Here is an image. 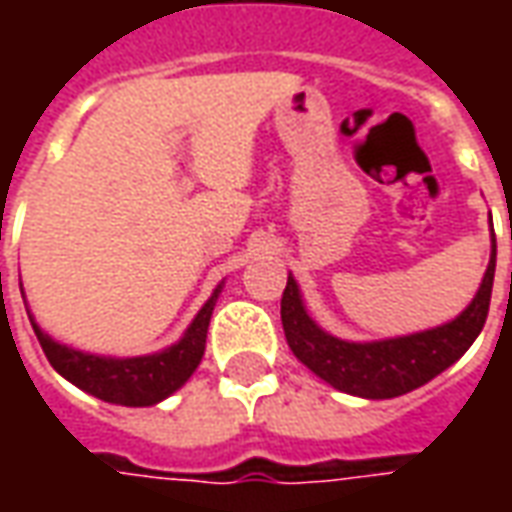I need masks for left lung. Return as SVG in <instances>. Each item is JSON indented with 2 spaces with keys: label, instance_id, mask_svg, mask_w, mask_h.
Returning a JSON list of instances; mask_svg holds the SVG:
<instances>
[{
  "label": "left lung",
  "instance_id": "left-lung-1",
  "mask_svg": "<svg viewBox=\"0 0 512 512\" xmlns=\"http://www.w3.org/2000/svg\"><path fill=\"white\" fill-rule=\"evenodd\" d=\"M494 271L496 238L483 285L455 321L381 343H345L318 329L301 304L296 279L288 277L282 293V329L296 359L334 389L370 400L406 395L411 389L428 384L430 378L439 376L452 362H458L477 340V334L483 332L494 288Z\"/></svg>",
  "mask_w": 512,
  "mask_h": 512
}]
</instances>
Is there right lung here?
<instances>
[{
    "instance_id": "1",
    "label": "right lung",
    "mask_w": 512,
    "mask_h": 512,
    "mask_svg": "<svg viewBox=\"0 0 512 512\" xmlns=\"http://www.w3.org/2000/svg\"><path fill=\"white\" fill-rule=\"evenodd\" d=\"M216 296H219V288L211 299L205 301V307L197 312V318L186 329L180 343L161 351V354L134 356V359H112V356L73 351L68 345L54 343L49 334L32 321L29 310L27 315L51 367L60 376L68 378L71 384L90 392V395L101 397L106 403H117V406H153L186 384L200 365Z\"/></svg>"
}]
</instances>
